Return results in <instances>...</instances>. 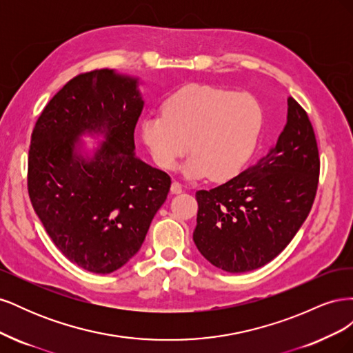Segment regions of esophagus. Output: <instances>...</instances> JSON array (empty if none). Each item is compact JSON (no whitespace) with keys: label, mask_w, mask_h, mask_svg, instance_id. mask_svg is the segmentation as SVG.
Wrapping results in <instances>:
<instances>
[{"label":"esophagus","mask_w":353,"mask_h":353,"mask_svg":"<svg viewBox=\"0 0 353 353\" xmlns=\"http://www.w3.org/2000/svg\"><path fill=\"white\" fill-rule=\"evenodd\" d=\"M170 193H172V194L183 193V185H181L178 181H174L172 185H170Z\"/></svg>","instance_id":"esophagus-1"}]
</instances>
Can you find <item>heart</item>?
Returning a JSON list of instances; mask_svg holds the SVG:
<instances>
[{
  "mask_svg": "<svg viewBox=\"0 0 353 353\" xmlns=\"http://www.w3.org/2000/svg\"><path fill=\"white\" fill-rule=\"evenodd\" d=\"M262 130V109L249 94L191 83L169 95L163 114L147 116L141 134L154 162L170 170L188 152L190 178L228 181L249 162Z\"/></svg>",
  "mask_w": 353,
  "mask_h": 353,
  "instance_id": "heart-1",
  "label": "heart"
}]
</instances>
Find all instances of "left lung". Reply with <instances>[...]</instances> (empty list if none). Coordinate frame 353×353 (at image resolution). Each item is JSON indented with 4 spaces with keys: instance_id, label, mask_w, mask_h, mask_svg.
Returning a JSON list of instances; mask_svg holds the SVG:
<instances>
[{
    "instance_id": "left-lung-1",
    "label": "left lung",
    "mask_w": 353,
    "mask_h": 353,
    "mask_svg": "<svg viewBox=\"0 0 353 353\" xmlns=\"http://www.w3.org/2000/svg\"><path fill=\"white\" fill-rule=\"evenodd\" d=\"M287 123L271 150L228 183L199 190L193 240L227 272L258 270L293 240L314 205L319 154L307 113L287 100Z\"/></svg>"
}]
</instances>
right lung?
I'll return each mask as SVG.
<instances>
[{"label": "right lung", "instance_id": "right-lung-1", "mask_svg": "<svg viewBox=\"0 0 353 353\" xmlns=\"http://www.w3.org/2000/svg\"><path fill=\"white\" fill-rule=\"evenodd\" d=\"M138 79L110 69L70 79L42 110L30 137L28 191L56 248L95 274L119 270L140 250L170 178L135 157L144 101ZM104 133L92 158L79 137Z\"/></svg>", "mask_w": 353, "mask_h": 353}]
</instances>
